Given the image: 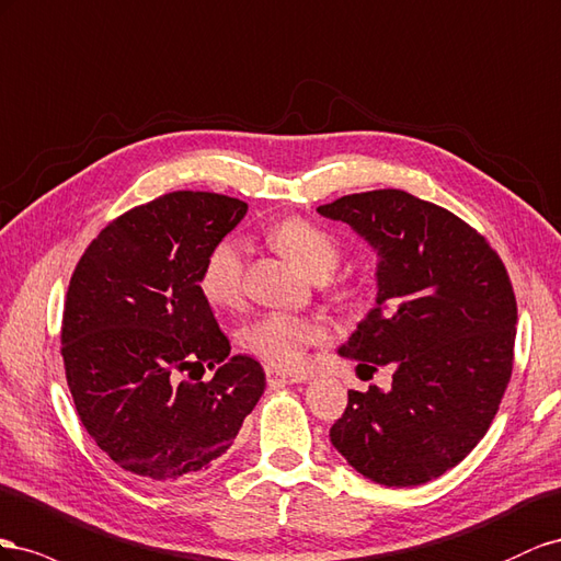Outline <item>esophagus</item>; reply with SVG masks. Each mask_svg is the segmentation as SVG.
I'll return each mask as SVG.
<instances>
[{
  "label": "esophagus",
  "instance_id": "esophagus-1",
  "mask_svg": "<svg viewBox=\"0 0 561 561\" xmlns=\"http://www.w3.org/2000/svg\"><path fill=\"white\" fill-rule=\"evenodd\" d=\"M306 374H286L277 369H267V382L270 386H294V382H306Z\"/></svg>",
  "mask_w": 561,
  "mask_h": 561
}]
</instances>
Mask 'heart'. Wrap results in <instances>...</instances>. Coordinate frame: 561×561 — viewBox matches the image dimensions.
Here are the masks:
<instances>
[{
    "label": "heart",
    "instance_id": "heart-1",
    "mask_svg": "<svg viewBox=\"0 0 561 561\" xmlns=\"http://www.w3.org/2000/svg\"><path fill=\"white\" fill-rule=\"evenodd\" d=\"M272 242L310 279H327L341 261L335 239L302 218H289L272 230ZM249 247L242 237H226L206 253L199 272L202 296L218 308L242 298ZM327 341V329L308 317L267 312L242 331V347L277 369H294L308 347Z\"/></svg>",
    "mask_w": 561,
    "mask_h": 561
}]
</instances>
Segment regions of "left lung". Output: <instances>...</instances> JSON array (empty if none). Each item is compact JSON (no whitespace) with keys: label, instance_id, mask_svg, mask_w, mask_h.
Returning <instances> with one entry per match:
<instances>
[{"label":"left lung","instance_id":"1","mask_svg":"<svg viewBox=\"0 0 561 561\" xmlns=\"http://www.w3.org/2000/svg\"><path fill=\"white\" fill-rule=\"evenodd\" d=\"M376 251V306L339 355L392 366V386L347 390L329 437L366 479L419 486L486 435L512 376L517 300L486 239L437 204L374 190L317 209Z\"/></svg>","mask_w":561,"mask_h":561}]
</instances>
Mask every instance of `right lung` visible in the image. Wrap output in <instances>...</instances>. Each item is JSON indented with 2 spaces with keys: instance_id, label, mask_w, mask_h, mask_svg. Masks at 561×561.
I'll use <instances>...</instances> for the list:
<instances>
[{
  "instance_id": "obj_1",
  "label": "right lung",
  "mask_w": 561,
  "mask_h": 561,
  "mask_svg": "<svg viewBox=\"0 0 561 561\" xmlns=\"http://www.w3.org/2000/svg\"><path fill=\"white\" fill-rule=\"evenodd\" d=\"M247 211L216 192H169L112 220L72 272L60 331L68 388L126 472L164 484L206 472L259 404L263 366L230 357L199 291L206 253ZM195 368L217 374L202 383Z\"/></svg>"
}]
</instances>
